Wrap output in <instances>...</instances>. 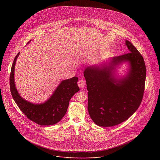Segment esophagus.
<instances>
[{
	"instance_id": "obj_1",
	"label": "esophagus",
	"mask_w": 160,
	"mask_h": 160,
	"mask_svg": "<svg viewBox=\"0 0 160 160\" xmlns=\"http://www.w3.org/2000/svg\"><path fill=\"white\" fill-rule=\"evenodd\" d=\"M85 81L83 79H81L78 82V86L80 88H83L84 86H85Z\"/></svg>"
}]
</instances>
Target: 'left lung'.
Listing matches in <instances>:
<instances>
[{
	"instance_id": "8db88e82",
	"label": "left lung",
	"mask_w": 160,
	"mask_h": 160,
	"mask_svg": "<svg viewBox=\"0 0 160 160\" xmlns=\"http://www.w3.org/2000/svg\"><path fill=\"white\" fill-rule=\"evenodd\" d=\"M125 44L128 53L113 58L111 68L88 67L84 71L88 91V112L92 120L101 127H113L127 121L143 99L146 76L145 61L129 41H126ZM127 61L131 67L128 76L115 81L109 68Z\"/></svg>"
}]
</instances>
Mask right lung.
I'll list each match as a JSON object with an SVG mask.
<instances>
[{"label": "right lung", "instance_id": "obj_1", "mask_svg": "<svg viewBox=\"0 0 160 160\" xmlns=\"http://www.w3.org/2000/svg\"><path fill=\"white\" fill-rule=\"evenodd\" d=\"M19 53L16 55L13 61L9 77L10 91L15 103L29 119L40 125H52L59 122L67 111L69 100L80 90L77 83L78 77H74L62 81L45 103L33 104L23 99L15 88L14 72Z\"/></svg>", "mask_w": 160, "mask_h": 160}]
</instances>
